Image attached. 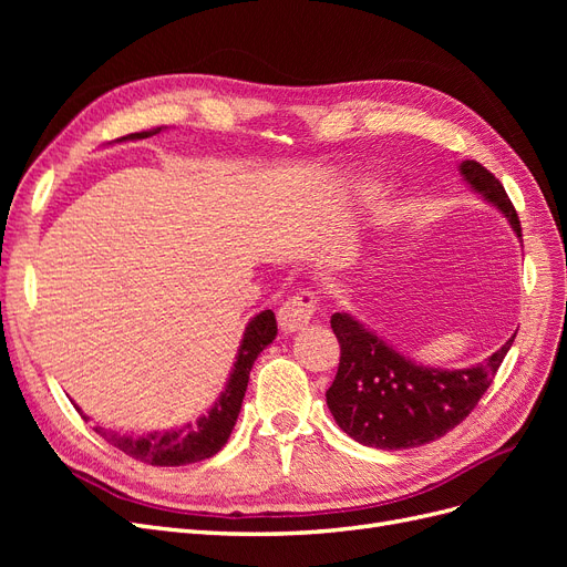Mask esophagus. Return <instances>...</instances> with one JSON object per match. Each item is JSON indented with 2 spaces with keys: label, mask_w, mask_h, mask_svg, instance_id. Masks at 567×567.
Wrapping results in <instances>:
<instances>
[{
  "label": "esophagus",
  "mask_w": 567,
  "mask_h": 567,
  "mask_svg": "<svg viewBox=\"0 0 567 567\" xmlns=\"http://www.w3.org/2000/svg\"><path fill=\"white\" fill-rule=\"evenodd\" d=\"M315 312H317V298L312 290L302 288L300 293H296L293 298H288L281 310H279V326L284 333H296L300 329H305L307 323H310L315 319Z\"/></svg>",
  "instance_id": "34e87169"
}]
</instances>
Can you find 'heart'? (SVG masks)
I'll use <instances>...</instances> for the list:
<instances>
[{
  "label": "heart",
  "instance_id": "1",
  "mask_svg": "<svg viewBox=\"0 0 567 567\" xmlns=\"http://www.w3.org/2000/svg\"><path fill=\"white\" fill-rule=\"evenodd\" d=\"M381 194V188H379V184L375 182H359V186H357V196H362V198H375Z\"/></svg>",
  "mask_w": 567,
  "mask_h": 567
}]
</instances>
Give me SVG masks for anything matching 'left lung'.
I'll return each mask as SVG.
<instances>
[{
	"instance_id": "8db88e82",
	"label": "left lung",
	"mask_w": 567,
	"mask_h": 567,
	"mask_svg": "<svg viewBox=\"0 0 567 567\" xmlns=\"http://www.w3.org/2000/svg\"><path fill=\"white\" fill-rule=\"evenodd\" d=\"M458 169L523 236L502 182L475 161H463ZM331 329L340 342V364L326 404L342 433L375 450H411L447 435L487 392L516 338L513 333L483 364L450 371L414 364L346 312L331 317Z\"/></svg>"
}]
</instances>
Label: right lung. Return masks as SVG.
<instances>
[{"label":"right lung","mask_w":567,"mask_h":567,"mask_svg":"<svg viewBox=\"0 0 567 567\" xmlns=\"http://www.w3.org/2000/svg\"><path fill=\"white\" fill-rule=\"evenodd\" d=\"M158 132L161 127L151 132H136V134L123 136V140L117 142L146 140V136L158 134ZM274 338H277V317H274L271 310H265L250 319L225 392L219 394V400L213 404L208 414H203L196 423H186L184 427H175V431H163V433L153 431L142 437L120 435V433L106 431V427L101 425H94V431L120 452H125L136 461H144L148 466H186V463H196V461L215 456L221 447H225L234 431L238 411H241V402L246 398V388H248L255 359ZM75 409L80 411V416L84 421H90V416L82 414L80 406Z\"/></svg>","instance_id":"obj_1"}]
</instances>
